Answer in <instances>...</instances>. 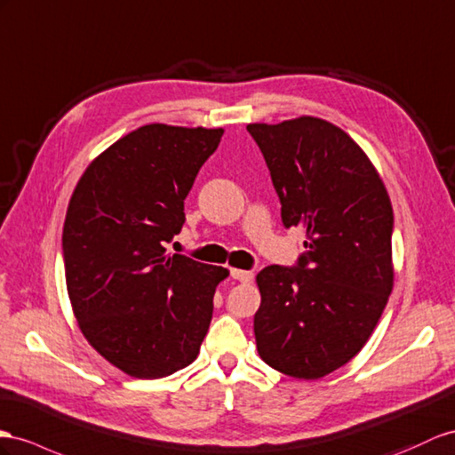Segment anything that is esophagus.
<instances>
[{
	"label": "esophagus",
	"instance_id": "obj_1",
	"mask_svg": "<svg viewBox=\"0 0 455 455\" xmlns=\"http://www.w3.org/2000/svg\"><path fill=\"white\" fill-rule=\"evenodd\" d=\"M230 276L236 278L240 283H251L253 281V273L251 271H242V269H232Z\"/></svg>",
	"mask_w": 455,
	"mask_h": 455
}]
</instances>
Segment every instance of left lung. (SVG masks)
Instances as JSON below:
<instances>
[{"label": "left lung", "mask_w": 455, "mask_h": 455, "mask_svg": "<svg viewBox=\"0 0 455 455\" xmlns=\"http://www.w3.org/2000/svg\"><path fill=\"white\" fill-rule=\"evenodd\" d=\"M248 132L269 167L283 225L306 232L296 265L258 275V352L284 375L321 379L365 346L392 292L390 197L363 149L327 121L255 123Z\"/></svg>", "instance_id": "8db88e82"}]
</instances>
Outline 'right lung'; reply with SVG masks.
<instances>
[{
  "mask_svg": "<svg viewBox=\"0 0 455 455\" xmlns=\"http://www.w3.org/2000/svg\"><path fill=\"white\" fill-rule=\"evenodd\" d=\"M223 128L146 124L80 177L63 227L67 292L86 340L136 379H161L200 354L223 267L165 243Z\"/></svg>",
  "mask_w": 455,
  "mask_h": 455,
  "instance_id": "1",
  "label": "right lung"
}]
</instances>
